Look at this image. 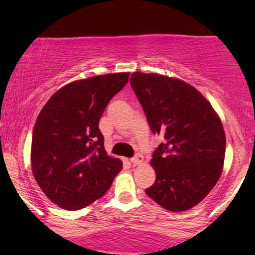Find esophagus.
Listing matches in <instances>:
<instances>
[{
  "label": "esophagus",
  "instance_id": "34e87169",
  "mask_svg": "<svg viewBox=\"0 0 255 255\" xmlns=\"http://www.w3.org/2000/svg\"><path fill=\"white\" fill-rule=\"evenodd\" d=\"M130 161L131 163H133V165H140V163L144 161V156H142L140 153H137L133 158L130 159Z\"/></svg>",
  "mask_w": 255,
  "mask_h": 255
}]
</instances>
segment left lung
Here are the masks:
<instances>
[{
	"label": "left lung",
	"instance_id": "left-lung-1",
	"mask_svg": "<svg viewBox=\"0 0 255 255\" xmlns=\"http://www.w3.org/2000/svg\"><path fill=\"white\" fill-rule=\"evenodd\" d=\"M130 85L162 142L153 153L155 182L145 193L169 211L200 203L221 177L225 132L205 97L181 80L134 72Z\"/></svg>",
	"mask_w": 255,
	"mask_h": 255
}]
</instances>
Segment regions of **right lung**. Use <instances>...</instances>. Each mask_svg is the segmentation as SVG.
Segmentation results:
<instances>
[{"label":"right lung","mask_w":255,"mask_h":255,"mask_svg":"<svg viewBox=\"0 0 255 255\" xmlns=\"http://www.w3.org/2000/svg\"><path fill=\"white\" fill-rule=\"evenodd\" d=\"M130 73L79 80L62 87L41 109L31 145L32 174L44 194L66 210L92 204L123 168L104 149L99 123Z\"/></svg>","instance_id":"1"}]
</instances>
